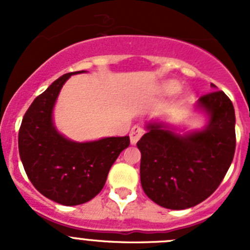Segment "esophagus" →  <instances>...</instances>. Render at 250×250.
I'll list each match as a JSON object with an SVG mask.
<instances>
[{
  "mask_svg": "<svg viewBox=\"0 0 250 250\" xmlns=\"http://www.w3.org/2000/svg\"><path fill=\"white\" fill-rule=\"evenodd\" d=\"M143 134H144V130L141 129L140 126L135 125V126L132 127L131 131H130V143H131V145H135L139 141V139L143 136Z\"/></svg>",
  "mask_w": 250,
  "mask_h": 250,
  "instance_id": "obj_1",
  "label": "esophagus"
}]
</instances>
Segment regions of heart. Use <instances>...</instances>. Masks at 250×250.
Masks as SVG:
<instances>
[{
    "mask_svg": "<svg viewBox=\"0 0 250 250\" xmlns=\"http://www.w3.org/2000/svg\"><path fill=\"white\" fill-rule=\"evenodd\" d=\"M180 89V85H179L176 81H167L165 83H163L161 86V92L167 96H170V95H174L179 91Z\"/></svg>",
    "mask_w": 250,
    "mask_h": 250,
    "instance_id": "1",
    "label": "heart"
}]
</instances>
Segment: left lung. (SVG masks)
I'll return each instance as SVG.
<instances>
[{
  "mask_svg": "<svg viewBox=\"0 0 250 250\" xmlns=\"http://www.w3.org/2000/svg\"><path fill=\"white\" fill-rule=\"evenodd\" d=\"M194 107L205 118L202 129L185 130L164 119H152L138 141L143 190L167 209L183 210L204 202L233 161L235 112L230 99L223 91H213Z\"/></svg>",
  "mask_w": 250,
  "mask_h": 250,
  "instance_id": "8db88e82",
  "label": "left lung"
}]
</instances>
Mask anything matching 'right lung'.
<instances>
[{
	"label": "right lung",
	"instance_id": "add662e5",
	"mask_svg": "<svg viewBox=\"0 0 250 250\" xmlns=\"http://www.w3.org/2000/svg\"><path fill=\"white\" fill-rule=\"evenodd\" d=\"M68 72L51 83L31 104L22 119L19 151L30 182L43 196L59 204H83L98 195L110 167L130 144L129 136L74 141L57 130L54 109Z\"/></svg>",
	"mask_w": 250,
	"mask_h": 250
}]
</instances>
